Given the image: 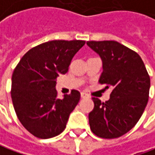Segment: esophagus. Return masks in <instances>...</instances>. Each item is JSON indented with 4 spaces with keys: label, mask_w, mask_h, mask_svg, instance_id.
I'll list each match as a JSON object with an SVG mask.
<instances>
[{
    "label": "esophagus",
    "mask_w": 155,
    "mask_h": 155,
    "mask_svg": "<svg viewBox=\"0 0 155 155\" xmlns=\"http://www.w3.org/2000/svg\"><path fill=\"white\" fill-rule=\"evenodd\" d=\"M81 98H88V94H86L85 92H81Z\"/></svg>",
    "instance_id": "obj_1"
}]
</instances>
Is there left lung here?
Returning a JSON list of instances; mask_svg holds the SVG:
<instances>
[{
  "instance_id": "obj_1",
  "label": "left lung",
  "mask_w": 155,
  "mask_h": 155,
  "mask_svg": "<svg viewBox=\"0 0 155 155\" xmlns=\"http://www.w3.org/2000/svg\"><path fill=\"white\" fill-rule=\"evenodd\" d=\"M87 46L102 60L99 82L111 87L110 99L101 102L93 98L88 114L92 132L98 137L114 139L135 126L147 104L150 77L140 56L115 41H91Z\"/></svg>"
}]
</instances>
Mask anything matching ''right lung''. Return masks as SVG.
<instances>
[{
    "mask_svg": "<svg viewBox=\"0 0 155 155\" xmlns=\"http://www.w3.org/2000/svg\"><path fill=\"white\" fill-rule=\"evenodd\" d=\"M85 41H51L28 50L12 75L11 98L21 123L34 136L54 137L64 131L69 114L78 104L81 94L57 98L56 79L65 74L74 54Z\"/></svg>",
    "mask_w": 155,
    "mask_h": 155,
    "instance_id": "right-lung-1",
    "label": "right lung"
}]
</instances>
